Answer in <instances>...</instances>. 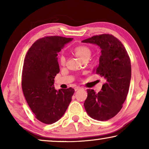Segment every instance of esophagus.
<instances>
[{
  "instance_id": "esophagus-1",
  "label": "esophagus",
  "mask_w": 149,
  "mask_h": 149,
  "mask_svg": "<svg viewBox=\"0 0 149 149\" xmlns=\"http://www.w3.org/2000/svg\"><path fill=\"white\" fill-rule=\"evenodd\" d=\"M83 89V88L80 87H75V91H77L79 90V89Z\"/></svg>"
}]
</instances>
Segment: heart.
Wrapping results in <instances>:
<instances>
[{
	"mask_svg": "<svg viewBox=\"0 0 149 149\" xmlns=\"http://www.w3.org/2000/svg\"><path fill=\"white\" fill-rule=\"evenodd\" d=\"M75 53L81 60L84 58H87V57L89 58L91 56V50L89 48L84 46H81V47H79L76 48L75 50ZM60 64L62 65L65 64V58L64 56H63V55L61 56L60 59Z\"/></svg>",
	"mask_w": 149,
	"mask_h": 149,
	"instance_id": "b5f03b06",
	"label": "heart"
}]
</instances>
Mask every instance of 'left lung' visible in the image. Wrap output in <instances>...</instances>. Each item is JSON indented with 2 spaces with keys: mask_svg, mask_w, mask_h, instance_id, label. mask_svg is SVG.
Returning a JSON list of instances; mask_svg holds the SVG:
<instances>
[{
  "mask_svg": "<svg viewBox=\"0 0 149 149\" xmlns=\"http://www.w3.org/2000/svg\"><path fill=\"white\" fill-rule=\"evenodd\" d=\"M81 42L100 47L99 64L94 72L106 80L98 93L87 89L85 109L93 119L107 121L120 112L127 97L132 76L129 55L122 42L112 35H95Z\"/></svg>",
  "mask_w": 149,
  "mask_h": 149,
  "instance_id": "left-lung-1",
  "label": "left lung"
}]
</instances>
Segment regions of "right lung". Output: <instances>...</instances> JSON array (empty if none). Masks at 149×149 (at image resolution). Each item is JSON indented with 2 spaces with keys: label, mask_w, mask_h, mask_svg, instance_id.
Wrapping results in <instances>:
<instances>
[{
  "label": "right lung",
  "mask_w": 149,
  "mask_h": 149,
  "mask_svg": "<svg viewBox=\"0 0 149 149\" xmlns=\"http://www.w3.org/2000/svg\"><path fill=\"white\" fill-rule=\"evenodd\" d=\"M72 38L49 36L33 44L26 56L22 85L26 100L35 118L52 124L62 117L72 100L74 89L56 90L54 78L60 72L58 53Z\"/></svg>",
  "instance_id": "1"
}]
</instances>
